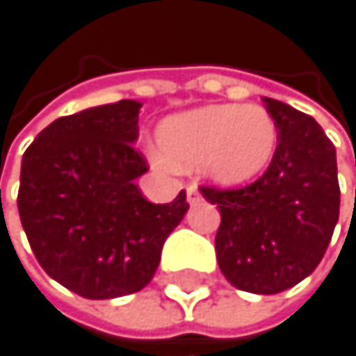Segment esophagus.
I'll return each mask as SVG.
<instances>
[{"label":"esophagus","mask_w":356,"mask_h":356,"mask_svg":"<svg viewBox=\"0 0 356 356\" xmlns=\"http://www.w3.org/2000/svg\"><path fill=\"white\" fill-rule=\"evenodd\" d=\"M186 194H188V202H190V204H196V202L202 200V196H200V192H198L196 186H188V188H186Z\"/></svg>","instance_id":"esophagus-1"}]
</instances>
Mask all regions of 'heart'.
<instances>
[{"instance_id": "b5f03b06", "label": "heart", "mask_w": 356, "mask_h": 356, "mask_svg": "<svg viewBox=\"0 0 356 356\" xmlns=\"http://www.w3.org/2000/svg\"><path fill=\"white\" fill-rule=\"evenodd\" d=\"M160 166L194 168L222 186L261 175L277 149V124L258 104H204L168 115L158 126Z\"/></svg>"}]
</instances>
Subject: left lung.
Segmentation results:
<instances>
[{
  "instance_id": "obj_1",
  "label": "left lung",
  "mask_w": 356,
  "mask_h": 356,
  "mask_svg": "<svg viewBox=\"0 0 356 356\" xmlns=\"http://www.w3.org/2000/svg\"><path fill=\"white\" fill-rule=\"evenodd\" d=\"M275 156L261 179L239 190L200 188L218 204L220 271L239 291L275 295L318 267L339 218L335 147L309 115L273 98Z\"/></svg>"
}]
</instances>
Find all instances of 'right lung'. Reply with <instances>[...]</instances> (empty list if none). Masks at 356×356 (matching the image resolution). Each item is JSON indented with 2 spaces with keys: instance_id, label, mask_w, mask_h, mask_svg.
I'll return each instance as SVG.
<instances>
[{
  "instance_id": "1",
  "label": "right lung",
  "mask_w": 356,
  "mask_h": 356,
  "mask_svg": "<svg viewBox=\"0 0 356 356\" xmlns=\"http://www.w3.org/2000/svg\"><path fill=\"white\" fill-rule=\"evenodd\" d=\"M140 102L119 100L55 119L21 162L19 216L55 282L85 299H115L152 282L166 237L188 213L186 192L149 202L134 149Z\"/></svg>"
}]
</instances>
